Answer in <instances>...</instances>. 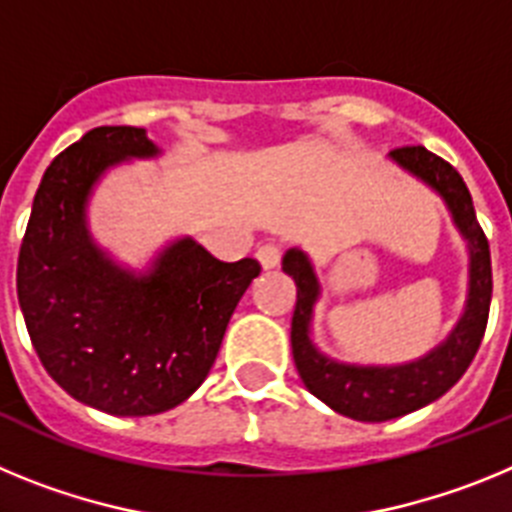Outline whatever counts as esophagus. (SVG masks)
I'll return each instance as SVG.
<instances>
[{
    "label": "esophagus",
    "instance_id": "obj_1",
    "mask_svg": "<svg viewBox=\"0 0 512 512\" xmlns=\"http://www.w3.org/2000/svg\"><path fill=\"white\" fill-rule=\"evenodd\" d=\"M256 261L261 264V269H277L279 261H282V248L274 246V243H266L256 251Z\"/></svg>",
    "mask_w": 512,
    "mask_h": 512
}]
</instances>
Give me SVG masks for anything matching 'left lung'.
Segmentation results:
<instances>
[{"instance_id": "obj_1", "label": "left lung", "mask_w": 512, "mask_h": 512, "mask_svg": "<svg viewBox=\"0 0 512 512\" xmlns=\"http://www.w3.org/2000/svg\"><path fill=\"white\" fill-rule=\"evenodd\" d=\"M390 158L441 194L454 217V225L469 246L467 305L446 341L438 343L423 359L397 366H356L328 359L310 341L312 307L320 297V282L312 271L310 259L300 248H289L282 259L284 274H289L297 284L292 356L300 379L328 408L364 423L400 418L446 395L459 382L461 374L467 372L477 354L485 336L492 300L490 243L485 230L479 228L472 194L459 171L436 153L425 151L423 146L395 148Z\"/></svg>"}]
</instances>
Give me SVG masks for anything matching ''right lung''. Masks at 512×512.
I'll return each mask as SVG.
<instances>
[{
    "mask_svg": "<svg viewBox=\"0 0 512 512\" xmlns=\"http://www.w3.org/2000/svg\"><path fill=\"white\" fill-rule=\"evenodd\" d=\"M158 156L143 128L102 125L45 169L17 259V300L40 364L74 400L120 418L182 405L210 374L259 261H217L192 238L146 274L92 241L87 202L99 176Z\"/></svg>",
    "mask_w": 512,
    "mask_h": 512,
    "instance_id": "right-lung-1",
    "label": "right lung"
}]
</instances>
